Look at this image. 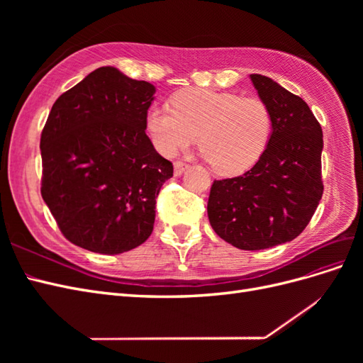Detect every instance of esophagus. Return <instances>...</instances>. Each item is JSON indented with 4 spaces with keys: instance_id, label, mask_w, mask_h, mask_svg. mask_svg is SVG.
Instances as JSON below:
<instances>
[{
    "instance_id": "obj_1",
    "label": "esophagus",
    "mask_w": 363,
    "mask_h": 363,
    "mask_svg": "<svg viewBox=\"0 0 363 363\" xmlns=\"http://www.w3.org/2000/svg\"><path fill=\"white\" fill-rule=\"evenodd\" d=\"M188 168H189V164H186L183 162H175L174 163V174L175 175H182Z\"/></svg>"
}]
</instances>
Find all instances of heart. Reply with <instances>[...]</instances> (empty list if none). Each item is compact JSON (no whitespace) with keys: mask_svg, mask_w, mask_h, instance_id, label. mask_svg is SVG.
<instances>
[{"mask_svg":"<svg viewBox=\"0 0 363 363\" xmlns=\"http://www.w3.org/2000/svg\"><path fill=\"white\" fill-rule=\"evenodd\" d=\"M168 107H151L145 127L163 156L172 157L196 142L219 175H239L255 167L265 151L272 115L265 101L233 92L186 89Z\"/></svg>","mask_w":363,"mask_h":363,"instance_id":"heart-1","label":"heart"}]
</instances>
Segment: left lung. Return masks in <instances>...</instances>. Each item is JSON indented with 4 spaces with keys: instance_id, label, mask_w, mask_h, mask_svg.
<instances>
[{
    "instance_id": "left-lung-1",
    "label": "left lung",
    "mask_w": 363,
    "mask_h": 363,
    "mask_svg": "<svg viewBox=\"0 0 363 363\" xmlns=\"http://www.w3.org/2000/svg\"><path fill=\"white\" fill-rule=\"evenodd\" d=\"M272 115L268 145L239 177L215 180L207 215L215 233L239 250L289 242L309 224L323 196V130L309 106L269 77L251 74Z\"/></svg>"
}]
</instances>
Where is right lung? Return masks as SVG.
<instances>
[{"instance_id": "1", "label": "right lung", "mask_w": 363, "mask_h": 363, "mask_svg": "<svg viewBox=\"0 0 363 363\" xmlns=\"http://www.w3.org/2000/svg\"><path fill=\"white\" fill-rule=\"evenodd\" d=\"M156 87L98 68L52 104L40 136L42 188L63 236L100 255L144 244L172 177L145 133Z\"/></svg>"}]
</instances>
